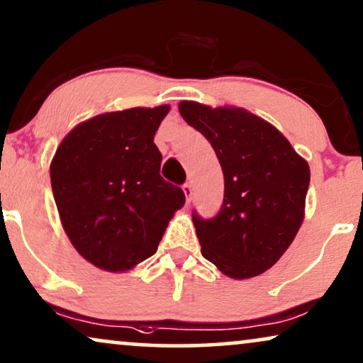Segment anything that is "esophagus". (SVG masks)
I'll return each mask as SVG.
<instances>
[{
    "mask_svg": "<svg viewBox=\"0 0 363 363\" xmlns=\"http://www.w3.org/2000/svg\"><path fill=\"white\" fill-rule=\"evenodd\" d=\"M182 191H184V196H186L187 203H191V199H192V187H191V184L182 186Z\"/></svg>",
    "mask_w": 363,
    "mask_h": 363,
    "instance_id": "1",
    "label": "esophagus"
}]
</instances>
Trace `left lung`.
<instances>
[{
    "label": "left lung",
    "mask_w": 363,
    "mask_h": 363,
    "mask_svg": "<svg viewBox=\"0 0 363 363\" xmlns=\"http://www.w3.org/2000/svg\"><path fill=\"white\" fill-rule=\"evenodd\" d=\"M179 113L209 140L224 176L218 216L192 214L201 253L229 278L258 277L281 258L303 223L308 162L277 127L241 107L184 100Z\"/></svg>",
    "instance_id": "left-lung-1"
}]
</instances>
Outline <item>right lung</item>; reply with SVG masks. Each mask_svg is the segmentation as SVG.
Returning <instances> with one entry per match:
<instances>
[{"label": "right lung", "instance_id": "right-lung-1", "mask_svg": "<svg viewBox=\"0 0 363 363\" xmlns=\"http://www.w3.org/2000/svg\"><path fill=\"white\" fill-rule=\"evenodd\" d=\"M169 105L105 112L60 142L50 179L60 221L84 258L110 273L135 268L157 251L181 187L160 176L154 135Z\"/></svg>", "mask_w": 363, "mask_h": 363}]
</instances>
